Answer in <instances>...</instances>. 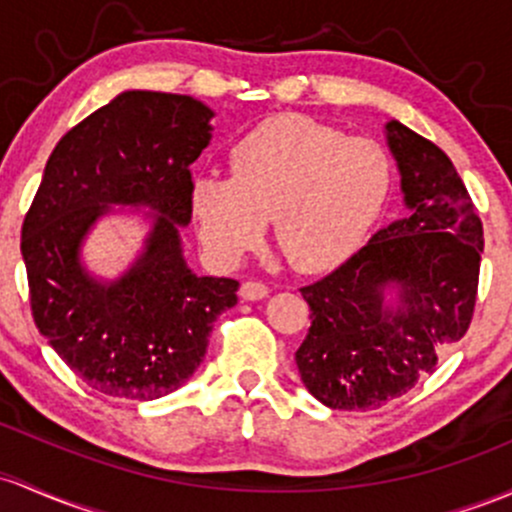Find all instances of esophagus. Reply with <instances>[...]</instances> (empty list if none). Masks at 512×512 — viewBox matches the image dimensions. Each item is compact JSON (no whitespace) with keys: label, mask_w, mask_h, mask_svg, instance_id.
Here are the masks:
<instances>
[{"label":"esophagus","mask_w":512,"mask_h":512,"mask_svg":"<svg viewBox=\"0 0 512 512\" xmlns=\"http://www.w3.org/2000/svg\"><path fill=\"white\" fill-rule=\"evenodd\" d=\"M269 294V289L262 282H245L240 286V296L245 301H262Z\"/></svg>","instance_id":"esophagus-1"}]
</instances>
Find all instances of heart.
I'll list each match as a JSON object with an SVG mask.
<instances>
[{
	"instance_id": "heart-1",
	"label": "heart",
	"mask_w": 512,
	"mask_h": 512,
	"mask_svg": "<svg viewBox=\"0 0 512 512\" xmlns=\"http://www.w3.org/2000/svg\"><path fill=\"white\" fill-rule=\"evenodd\" d=\"M393 184L391 155L372 138H345L301 116H279L230 150V177L196 174L189 184L201 245L235 265L260 245L272 218L289 265L316 274L364 245Z\"/></svg>"
}]
</instances>
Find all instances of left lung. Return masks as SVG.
<instances>
[{
  "mask_svg": "<svg viewBox=\"0 0 512 512\" xmlns=\"http://www.w3.org/2000/svg\"><path fill=\"white\" fill-rule=\"evenodd\" d=\"M384 138L406 216L301 289L311 328L296 367L333 411H372L411 391L464 338L476 303L484 228L462 177L401 121H386Z\"/></svg>",
  "mask_w": 512,
  "mask_h": 512,
  "instance_id": "1",
  "label": "left lung"
}]
</instances>
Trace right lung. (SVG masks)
Instances as JSON below:
<instances>
[{
  "label": "right lung",
  "instance_id": "1",
  "mask_svg": "<svg viewBox=\"0 0 512 512\" xmlns=\"http://www.w3.org/2000/svg\"><path fill=\"white\" fill-rule=\"evenodd\" d=\"M213 109L187 94L128 89L67 131L50 153L21 228L38 333L94 391L155 401L204 362L213 320L238 282L201 277L184 257L192 162L213 138ZM136 215L137 257L116 278L83 262L99 220Z\"/></svg>",
  "mask_w": 512,
  "mask_h": 512
}]
</instances>
